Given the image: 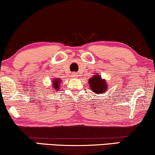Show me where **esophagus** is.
I'll return each instance as SVG.
<instances>
[{"label":"esophagus","instance_id":"obj_1","mask_svg":"<svg viewBox=\"0 0 155 155\" xmlns=\"http://www.w3.org/2000/svg\"><path fill=\"white\" fill-rule=\"evenodd\" d=\"M71 75H72V76H73V77H74V78L78 77V76H79V75H78L77 73H72Z\"/></svg>","mask_w":155,"mask_h":155}]
</instances>
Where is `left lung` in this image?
<instances>
[{"instance_id": "left-lung-1", "label": "left lung", "mask_w": 155, "mask_h": 155, "mask_svg": "<svg viewBox=\"0 0 155 155\" xmlns=\"http://www.w3.org/2000/svg\"><path fill=\"white\" fill-rule=\"evenodd\" d=\"M89 84L92 91L97 94L104 93L107 90V84L106 81L103 80L98 75H95L92 78H90L89 80Z\"/></svg>"}]
</instances>
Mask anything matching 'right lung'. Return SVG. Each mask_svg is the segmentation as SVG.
Segmentation results:
<instances>
[{
  "mask_svg": "<svg viewBox=\"0 0 155 155\" xmlns=\"http://www.w3.org/2000/svg\"><path fill=\"white\" fill-rule=\"evenodd\" d=\"M60 79H57L53 81V86H52V90L54 91V90H57L59 89V86H60Z\"/></svg>",
  "mask_w": 155,
  "mask_h": 155,
  "instance_id": "1",
  "label": "right lung"
}]
</instances>
